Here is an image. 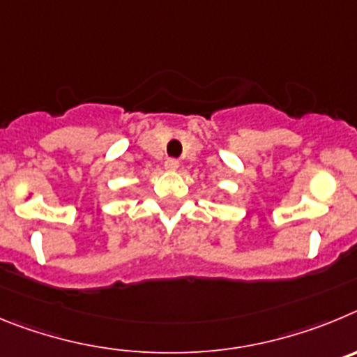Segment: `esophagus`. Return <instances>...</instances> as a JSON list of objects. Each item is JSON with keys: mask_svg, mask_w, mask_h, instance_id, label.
Masks as SVG:
<instances>
[{"mask_svg": "<svg viewBox=\"0 0 357 357\" xmlns=\"http://www.w3.org/2000/svg\"><path fill=\"white\" fill-rule=\"evenodd\" d=\"M179 167V162L176 158H167L165 160V169L167 171H176Z\"/></svg>", "mask_w": 357, "mask_h": 357, "instance_id": "esophagus-1", "label": "esophagus"}]
</instances>
